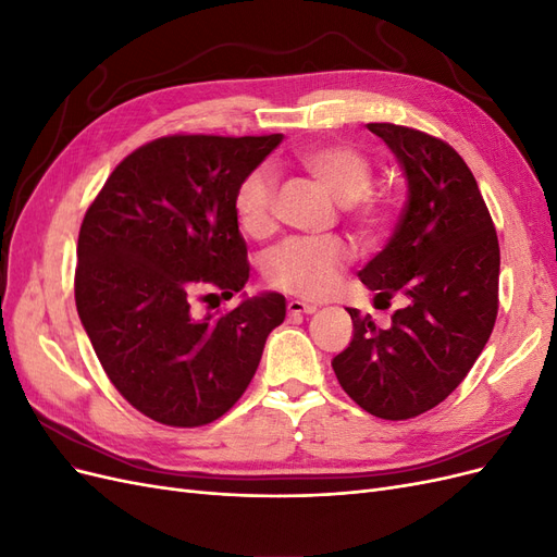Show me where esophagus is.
Masks as SVG:
<instances>
[{"instance_id": "34e87169", "label": "esophagus", "mask_w": 557, "mask_h": 557, "mask_svg": "<svg viewBox=\"0 0 557 557\" xmlns=\"http://www.w3.org/2000/svg\"><path fill=\"white\" fill-rule=\"evenodd\" d=\"M318 307L309 305V301H301V299H290L288 301V313L290 315H305V313H313Z\"/></svg>"}]
</instances>
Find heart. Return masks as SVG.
<instances>
[{
	"label": "heart",
	"instance_id": "obj_1",
	"mask_svg": "<svg viewBox=\"0 0 557 557\" xmlns=\"http://www.w3.org/2000/svg\"><path fill=\"white\" fill-rule=\"evenodd\" d=\"M295 164L346 205L350 221L364 234H376L387 218V205L372 193L374 164L350 144H318L299 150ZM237 218L252 239L274 230V176L267 166L250 172L237 193ZM352 258L342 239H293L276 248L267 262V278L278 290L320 299L330 295Z\"/></svg>",
	"mask_w": 557,
	"mask_h": 557
}]
</instances>
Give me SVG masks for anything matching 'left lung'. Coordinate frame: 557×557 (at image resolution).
<instances>
[{
  "label": "left lung",
  "instance_id": "1",
  "mask_svg": "<svg viewBox=\"0 0 557 557\" xmlns=\"http://www.w3.org/2000/svg\"><path fill=\"white\" fill-rule=\"evenodd\" d=\"M407 176V205L391 242L358 274L376 297H404L379 330L348 309L352 339L332 360L348 397L385 420L434 409L462 383L497 318L499 244L474 174L430 134L369 123Z\"/></svg>",
  "mask_w": 557,
  "mask_h": 557
}]
</instances>
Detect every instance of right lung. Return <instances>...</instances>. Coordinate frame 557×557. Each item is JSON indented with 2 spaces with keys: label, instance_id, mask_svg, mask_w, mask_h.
I'll return each instance as SVG.
<instances>
[{
  "label": "right lung",
  "instance_id": "add662e5",
  "mask_svg": "<svg viewBox=\"0 0 557 557\" xmlns=\"http://www.w3.org/2000/svg\"><path fill=\"white\" fill-rule=\"evenodd\" d=\"M281 139H156L115 166L83 218L78 318L115 391L162 425L199 428L227 413L283 323L278 293L221 315L190 309L197 290L230 299L246 285L237 193Z\"/></svg>",
  "mask_w": 557,
  "mask_h": 557
}]
</instances>
